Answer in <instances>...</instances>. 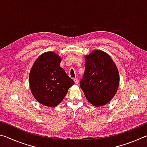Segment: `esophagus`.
<instances>
[{"instance_id": "1", "label": "esophagus", "mask_w": 147, "mask_h": 147, "mask_svg": "<svg viewBox=\"0 0 147 147\" xmlns=\"http://www.w3.org/2000/svg\"><path fill=\"white\" fill-rule=\"evenodd\" d=\"M73 80L74 82V83H75L76 84H78L79 82V80L78 78H74Z\"/></svg>"}]
</instances>
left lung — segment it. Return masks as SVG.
I'll return each instance as SVG.
<instances>
[{"label":"left lung","mask_w":147,"mask_h":147,"mask_svg":"<svg viewBox=\"0 0 147 147\" xmlns=\"http://www.w3.org/2000/svg\"><path fill=\"white\" fill-rule=\"evenodd\" d=\"M119 74L108 54L94 51L86 56L85 72L80 86L86 98L95 106L110 101L117 91Z\"/></svg>","instance_id":"left-lung-1"}]
</instances>
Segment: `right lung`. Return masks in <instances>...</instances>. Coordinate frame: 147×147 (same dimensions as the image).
I'll return each mask as SVG.
<instances>
[{"instance_id":"right-lung-1","label":"right lung","mask_w":147,"mask_h":147,"mask_svg":"<svg viewBox=\"0 0 147 147\" xmlns=\"http://www.w3.org/2000/svg\"><path fill=\"white\" fill-rule=\"evenodd\" d=\"M61 59L53 52H47L34 62L29 74L30 87L39 103L54 107L61 102L74 82L62 69Z\"/></svg>"}]
</instances>
